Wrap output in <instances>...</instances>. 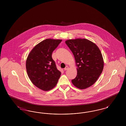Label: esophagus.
Instances as JSON below:
<instances>
[{"label":"esophagus","instance_id":"34e87169","mask_svg":"<svg viewBox=\"0 0 126 126\" xmlns=\"http://www.w3.org/2000/svg\"><path fill=\"white\" fill-rule=\"evenodd\" d=\"M68 68H69L68 66H66V67L64 68V70H65V71L67 70H68Z\"/></svg>","mask_w":126,"mask_h":126}]
</instances>
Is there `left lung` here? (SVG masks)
Instances as JSON below:
<instances>
[{
  "instance_id": "8db88e82",
  "label": "left lung",
  "mask_w": 126,
  "mask_h": 126,
  "mask_svg": "<svg viewBox=\"0 0 126 126\" xmlns=\"http://www.w3.org/2000/svg\"><path fill=\"white\" fill-rule=\"evenodd\" d=\"M66 44L74 56L77 66V76L73 84L84 89L96 82L101 74L104 62L100 49L95 43L86 39L66 41Z\"/></svg>"
}]
</instances>
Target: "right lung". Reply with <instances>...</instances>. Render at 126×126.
I'll list each match as a JSON object with an SVG mask.
<instances>
[{
	"label": "right lung",
	"instance_id": "1",
	"mask_svg": "<svg viewBox=\"0 0 126 126\" xmlns=\"http://www.w3.org/2000/svg\"><path fill=\"white\" fill-rule=\"evenodd\" d=\"M62 40L47 39L40 42L31 51L26 62L30 80L36 87L47 91L57 84L61 72L57 68L52 53Z\"/></svg>",
	"mask_w": 126,
	"mask_h": 126
}]
</instances>
